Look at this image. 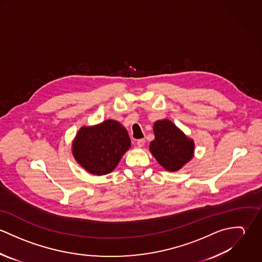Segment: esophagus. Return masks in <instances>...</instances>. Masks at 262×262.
Returning <instances> with one entry per match:
<instances>
[{"instance_id": "esophagus-1", "label": "esophagus", "mask_w": 262, "mask_h": 262, "mask_svg": "<svg viewBox=\"0 0 262 262\" xmlns=\"http://www.w3.org/2000/svg\"><path fill=\"white\" fill-rule=\"evenodd\" d=\"M145 144V139H138L137 140V145L138 147H143Z\"/></svg>"}]
</instances>
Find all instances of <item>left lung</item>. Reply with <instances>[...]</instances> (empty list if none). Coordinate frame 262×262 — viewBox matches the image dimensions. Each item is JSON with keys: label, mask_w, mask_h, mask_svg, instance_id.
Listing matches in <instances>:
<instances>
[{"label": "left lung", "mask_w": 262, "mask_h": 262, "mask_svg": "<svg viewBox=\"0 0 262 262\" xmlns=\"http://www.w3.org/2000/svg\"><path fill=\"white\" fill-rule=\"evenodd\" d=\"M154 140L149 150L156 161L168 171H179L194 153V142L168 119L153 124Z\"/></svg>", "instance_id": "obj_1"}]
</instances>
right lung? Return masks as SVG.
<instances>
[{"instance_id":"1","label":"right lung","mask_w":262,"mask_h":262,"mask_svg":"<svg viewBox=\"0 0 262 262\" xmlns=\"http://www.w3.org/2000/svg\"><path fill=\"white\" fill-rule=\"evenodd\" d=\"M130 147L126 128L108 119L94 126L80 127L73 140L72 152L75 161L89 173L105 176L117 167Z\"/></svg>"}]
</instances>
